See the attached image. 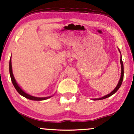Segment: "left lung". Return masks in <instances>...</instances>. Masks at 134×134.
Segmentation results:
<instances>
[{
    "label": "left lung",
    "mask_w": 134,
    "mask_h": 134,
    "mask_svg": "<svg viewBox=\"0 0 134 134\" xmlns=\"http://www.w3.org/2000/svg\"><path fill=\"white\" fill-rule=\"evenodd\" d=\"M119 51L120 52V51H119ZM121 53V52H120ZM120 62H121V78L120 79H119V81L118 82V84L116 87L115 88V90H114L113 91L110 92V94H107V95L103 96V97H101V98H99V99H94L93 100H102V99H106V98H108V97H110V96L113 95L118 90H119V88H120L121 84H122V80H123V78H124V66H123V62H122V59H121H121H120Z\"/></svg>",
    "instance_id": "obj_1"
}]
</instances>
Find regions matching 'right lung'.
I'll list each match as a JSON object with an SVG mask.
<instances>
[{
  "instance_id": "add662e5",
  "label": "right lung",
  "mask_w": 134,
  "mask_h": 134,
  "mask_svg": "<svg viewBox=\"0 0 134 134\" xmlns=\"http://www.w3.org/2000/svg\"><path fill=\"white\" fill-rule=\"evenodd\" d=\"M9 70H10V77H11V80L12 81V83L15 87L16 90L23 97L27 98V99L32 100H44L48 99V98H50L52 97V96H49V97H34V96H31L29 94H27L26 92H25L24 91H23L22 89H21L20 87L19 86V85H18V83L16 81V80L14 78L13 72H12V59L10 58V63H9Z\"/></svg>"
}]
</instances>
